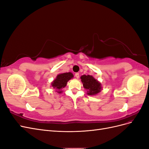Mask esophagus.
I'll list each match as a JSON object with an SVG mask.
<instances>
[{
	"mask_svg": "<svg viewBox=\"0 0 149 149\" xmlns=\"http://www.w3.org/2000/svg\"><path fill=\"white\" fill-rule=\"evenodd\" d=\"M75 77H76V78H79V74L78 73H75Z\"/></svg>",
	"mask_w": 149,
	"mask_h": 149,
	"instance_id": "esophagus-1",
	"label": "esophagus"
}]
</instances>
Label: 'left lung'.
<instances>
[{
    "instance_id": "8db88e82",
    "label": "left lung",
    "mask_w": 149,
    "mask_h": 149,
    "mask_svg": "<svg viewBox=\"0 0 149 149\" xmlns=\"http://www.w3.org/2000/svg\"><path fill=\"white\" fill-rule=\"evenodd\" d=\"M84 88L88 90L89 95H95L101 91V83L91 75H83L81 76Z\"/></svg>"
}]
</instances>
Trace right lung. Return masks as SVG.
<instances>
[{"mask_svg": "<svg viewBox=\"0 0 149 149\" xmlns=\"http://www.w3.org/2000/svg\"><path fill=\"white\" fill-rule=\"evenodd\" d=\"M73 77V75L70 72L58 74L56 76V78L52 82V86L54 88L58 89V91H60L61 89L66 86L67 82ZM58 93H60L61 91H58Z\"/></svg>", "mask_w": 149, "mask_h": 149, "instance_id": "1", "label": "right lung"}]
</instances>
